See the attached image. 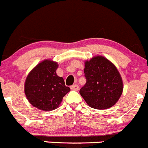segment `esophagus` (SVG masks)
<instances>
[{"mask_svg":"<svg viewBox=\"0 0 148 148\" xmlns=\"http://www.w3.org/2000/svg\"><path fill=\"white\" fill-rule=\"evenodd\" d=\"M71 89L72 90H79V85H77V84H75V85H73L71 87Z\"/></svg>","mask_w":148,"mask_h":148,"instance_id":"esophagus-1","label":"esophagus"}]
</instances>
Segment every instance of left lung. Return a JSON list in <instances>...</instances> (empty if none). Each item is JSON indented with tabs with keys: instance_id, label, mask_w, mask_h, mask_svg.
I'll return each instance as SVG.
<instances>
[{
	"instance_id": "8db88e82",
	"label": "left lung",
	"mask_w": 148,
	"mask_h": 148,
	"mask_svg": "<svg viewBox=\"0 0 148 148\" xmlns=\"http://www.w3.org/2000/svg\"><path fill=\"white\" fill-rule=\"evenodd\" d=\"M86 83L79 90L92 108L105 110L114 106L123 93L122 78L112 63L103 56H96L85 63Z\"/></svg>"
}]
</instances>
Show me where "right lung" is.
<instances>
[{"label":"right lung","mask_w":148,"mask_h":148,"mask_svg":"<svg viewBox=\"0 0 148 148\" xmlns=\"http://www.w3.org/2000/svg\"><path fill=\"white\" fill-rule=\"evenodd\" d=\"M58 63L45 60L38 63L26 78L25 93L33 106L43 111L58 108L63 98L70 91L63 77L56 74Z\"/></svg>","instance_id":"1"}]
</instances>
